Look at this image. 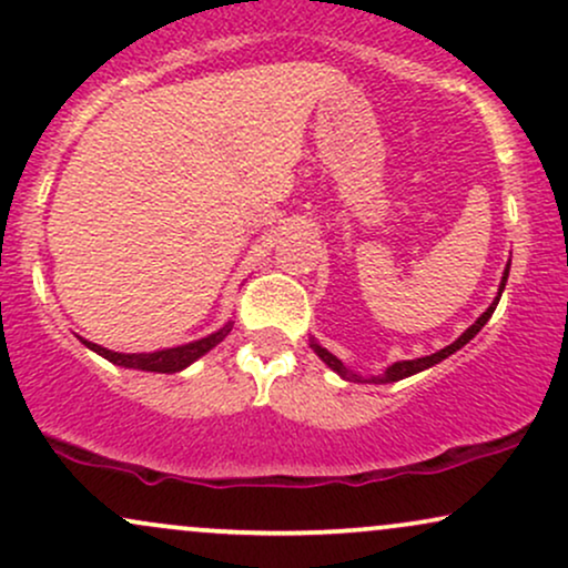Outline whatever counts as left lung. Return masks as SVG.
<instances>
[{
	"label": "left lung",
	"mask_w": 568,
	"mask_h": 568,
	"mask_svg": "<svg viewBox=\"0 0 568 568\" xmlns=\"http://www.w3.org/2000/svg\"><path fill=\"white\" fill-rule=\"evenodd\" d=\"M507 275H510V262H507V266H505V275H501V283H499L497 298H494L491 306H488V310L484 312V315H480L478 321H475V323L470 325V328L465 331V334H462L459 338H456L454 344H448V347H443V349H438V352H433V355L416 357V361H397V363H393V366H387V368H384V374H379V376H361V374H355V371H349L347 366H344V363L338 361L336 355H331L328 349L321 347V344H317L315 338H310V347L315 349V355L321 357V361L325 363V366H328L331 371H336V374L342 376V379H347V382H361V384H389V382H400V379H406V376H414V374H419V371H425V368H433L435 363L446 361L448 355H454L456 349H462V347H465L467 342H470V338H475V334H478V331L484 328V325L488 323V317H491V315H494V310H497V304H499V296H501V291H505Z\"/></svg>",
	"instance_id": "obj_1"
}]
</instances>
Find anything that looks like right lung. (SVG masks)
Listing matches in <instances>:
<instances>
[{"mask_svg":"<svg viewBox=\"0 0 568 568\" xmlns=\"http://www.w3.org/2000/svg\"><path fill=\"white\" fill-rule=\"evenodd\" d=\"M232 321L221 325L219 331H213V334L197 338V342H189V344H181V347H171V349H158V352H114V349H106L101 347V344H93L88 342V338H82V344L88 349L98 352L101 357H106L109 363H114V366H122V368H135V371H154V374H179V371H184L186 366H192L197 357L205 355V352H211L216 344L224 342L226 336H230L232 331Z\"/></svg>","mask_w":568,"mask_h":568,"instance_id":"add662e5","label":"right lung"}]
</instances>
